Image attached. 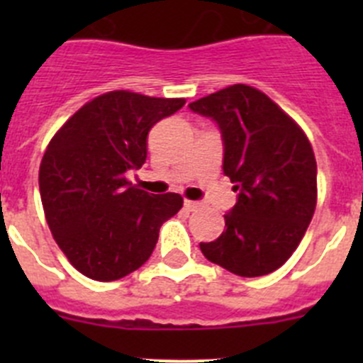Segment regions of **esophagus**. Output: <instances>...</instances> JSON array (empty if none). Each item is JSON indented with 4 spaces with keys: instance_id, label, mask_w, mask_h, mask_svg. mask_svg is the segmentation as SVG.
<instances>
[{
    "instance_id": "34e87169",
    "label": "esophagus",
    "mask_w": 363,
    "mask_h": 363,
    "mask_svg": "<svg viewBox=\"0 0 363 363\" xmlns=\"http://www.w3.org/2000/svg\"><path fill=\"white\" fill-rule=\"evenodd\" d=\"M184 207L187 211H196L198 207H200V203H198V201H191V200H185L184 201Z\"/></svg>"
}]
</instances>
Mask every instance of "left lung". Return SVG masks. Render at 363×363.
Here are the masks:
<instances>
[{"mask_svg":"<svg viewBox=\"0 0 363 363\" xmlns=\"http://www.w3.org/2000/svg\"><path fill=\"white\" fill-rule=\"evenodd\" d=\"M216 121L223 174L238 191L220 238L203 256L233 274L264 277L291 258L316 207V160L303 130L269 96L230 85L189 104Z\"/></svg>","mask_w":363,"mask_h":363,"instance_id":"left-lung-1","label":"left lung"}]
</instances>
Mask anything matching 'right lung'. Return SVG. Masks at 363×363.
<instances>
[{
  "mask_svg": "<svg viewBox=\"0 0 363 363\" xmlns=\"http://www.w3.org/2000/svg\"><path fill=\"white\" fill-rule=\"evenodd\" d=\"M185 105L112 91L83 105L50 140L40 165V194L54 240L86 278L114 281L152 255L163 221L184 198L154 196L127 179L147 160L154 125Z\"/></svg>",
  "mask_w": 363,
  "mask_h": 363,
  "instance_id": "1",
  "label": "right lung"
}]
</instances>
